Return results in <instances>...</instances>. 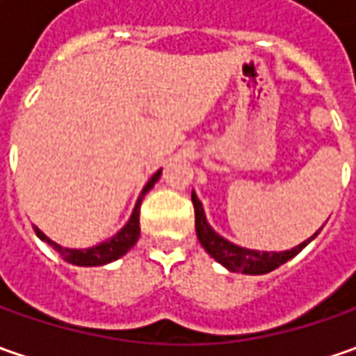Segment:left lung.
<instances>
[{
  "mask_svg": "<svg viewBox=\"0 0 356 356\" xmlns=\"http://www.w3.org/2000/svg\"><path fill=\"white\" fill-rule=\"evenodd\" d=\"M192 204H194V213H196V236H198L202 248L210 253L218 264L227 267L229 271H239V273H248V275H264V273L273 271L275 267L283 266L285 261H289L291 257L301 252L309 241L317 238L321 232V229L315 232L303 243L295 245L293 250H287V252H255V250H248V248H239L236 243L227 241L226 238H222L220 234H216L212 226L208 224L202 202L194 192H192Z\"/></svg>",
  "mask_w": 356,
  "mask_h": 356,
  "instance_id": "obj_1",
  "label": "left lung"
}]
</instances>
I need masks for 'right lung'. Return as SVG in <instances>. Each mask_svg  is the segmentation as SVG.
<instances>
[{
    "instance_id": "1",
    "label": "right lung",
    "mask_w": 356,
    "mask_h": 356,
    "mask_svg": "<svg viewBox=\"0 0 356 356\" xmlns=\"http://www.w3.org/2000/svg\"><path fill=\"white\" fill-rule=\"evenodd\" d=\"M160 174H162V170H158L156 174L146 182V186L143 188V192H140V196L136 200V206H134V210H132V216H130L129 222L124 224V227H122L120 232H117L113 238L106 239L103 243H99V245H95V248H89V250H69V248H63L59 243H55L53 239H49L39 227H35V234H37V238L39 239L47 241L55 252H59V255H61L65 261H69V264H73V266L95 267L111 264V261H115L118 257H122V255L129 252L130 248L138 241V236H140V204H143L146 192L158 182Z\"/></svg>"
}]
</instances>
